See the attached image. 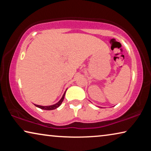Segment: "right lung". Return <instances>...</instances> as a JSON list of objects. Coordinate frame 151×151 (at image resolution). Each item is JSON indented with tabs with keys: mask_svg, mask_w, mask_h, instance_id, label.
<instances>
[{
	"mask_svg": "<svg viewBox=\"0 0 151 151\" xmlns=\"http://www.w3.org/2000/svg\"><path fill=\"white\" fill-rule=\"evenodd\" d=\"M65 93H64V95L63 96V98H61V100L59 101L58 102H57L56 104H53V105H51V106H40V105H36L35 104L37 107H38V108H40L41 109H44V110H53V109H57L58 107L60 106V104H62V102H63V101L64 100V98H65Z\"/></svg>",
	"mask_w": 151,
	"mask_h": 151,
	"instance_id": "right-lung-1",
	"label": "right lung"
}]
</instances>
